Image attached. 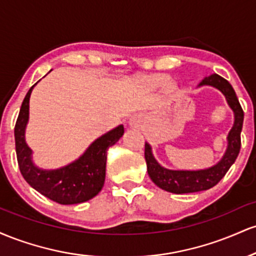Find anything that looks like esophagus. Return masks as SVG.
Returning <instances> with one entry per match:
<instances>
[{
  "label": "esophagus",
  "instance_id": "1",
  "mask_svg": "<svg viewBox=\"0 0 256 256\" xmlns=\"http://www.w3.org/2000/svg\"><path fill=\"white\" fill-rule=\"evenodd\" d=\"M138 124H140V118H138V116H132V118L130 119V125L137 126Z\"/></svg>",
  "mask_w": 256,
  "mask_h": 256
}]
</instances>
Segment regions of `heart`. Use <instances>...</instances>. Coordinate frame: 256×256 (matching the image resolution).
<instances>
[{
	"label": "heart",
	"mask_w": 256,
	"mask_h": 256,
	"mask_svg": "<svg viewBox=\"0 0 256 256\" xmlns=\"http://www.w3.org/2000/svg\"><path fill=\"white\" fill-rule=\"evenodd\" d=\"M166 80H167V76H165V74H155V76H152V77L149 78L148 82L150 83L152 86H160V85L166 83ZM165 88H166V90L171 91V90H173V88H174V84H173L172 82H167Z\"/></svg>",
	"instance_id": "obj_1"
}]
</instances>
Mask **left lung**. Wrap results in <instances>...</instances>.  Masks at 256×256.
Segmentation results:
<instances>
[{
	"instance_id": "left-lung-1",
	"label": "left lung",
	"mask_w": 256,
	"mask_h": 256,
	"mask_svg": "<svg viewBox=\"0 0 256 256\" xmlns=\"http://www.w3.org/2000/svg\"><path fill=\"white\" fill-rule=\"evenodd\" d=\"M213 86L218 89L225 96L228 107L234 112V125L228 131V146L226 150L216 165L202 170H170L161 166L152 154V146L146 142L144 156L146 161V170L148 174L155 185L160 189L172 194H189L204 192L213 188L220 182L228 168L236 161L240 149V131L243 126V113L238 98L234 88L226 79L218 74L210 76L202 79L198 88L201 86Z\"/></svg>"
}]
</instances>
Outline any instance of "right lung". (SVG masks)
<instances>
[{
  "instance_id": "obj_1",
  "label": "right lung",
  "mask_w": 256,
  "mask_h": 256,
  "mask_svg": "<svg viewBox=\"0 0 256 256\" xmlns=\"http://www.w3.org/2000/svg\"><path fill=\"white\" fill-rule=\"evenodd\" d=\"M36 84L26 94L14 128L20 172L34 190L58 204H76L89 201L104 188L107 149L122 137L124 126L119 125L106 132L94 140L77 160L68 165L55 170L40 168L34 162L32 149L25 140L26 126L30 116V98Z\"/></svg>"
}]
</instances>
